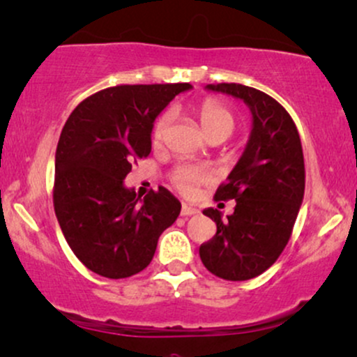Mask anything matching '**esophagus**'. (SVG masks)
Returning a JSON list of instances; mask_svg holds the SVG:
<instances>
[{"instance_id":"34e87169","label":"esophagus","mask_w":357,"mask_h":357,"mask_svg":"<svg viewBox=\"0 0 357 357\" xmlns=\"http://www.w3.org/2000/svg\"><path fill=\"white\" fill-rule=\"evenodd\" d=\"M199 213V209H196L195 206L183 203L181 206V216H195V214Z\"/></svg>"}]
</instances>
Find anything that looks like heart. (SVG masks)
I'll list each match as a JSON object with an SVG mask.
<instances>
[{"mask_svg": "<svg viewBox=\"0 0 357 357\" xmlns=\"http://www.w3.org/2000/svg\"><path fill=\"white\" fill-rule=\"evenodd\" d=\"M173 114L165 113L154 124L153 139L154 143H161L162 137L166 135L167 126H169ZM199 121L206 135L209 137L225 135L229 136L234 131L236 118L227 106L220 101L208 100L201 105L199 108ZM211 179V171L206 166H195V165H181L178 166L171 174V181L179 191L184 195H192L199 184L208 183Z\"/></svg>", "mask_w": 357, "mask_h": 357, "instance_id": "heart-1", "label": "heart"}]
</instances>
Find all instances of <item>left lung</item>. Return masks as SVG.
<instances>
[{"label":"left lung","mask_w":357,"mask_h":357,"mask_svg":"<svg viewBox=\"0 0 357 357\" xmlns=\"http://www.w3.org/2000/svg\"><path fill=\"white\" fill-rule=\"evenodd\" d=\"M206 89L241 100L252 124L241 158L214 195L234 199V213L222 220L218 209H204L218 231L199 256L218 278L246 281L273 266L289 241L304 197L303 146L289 113L266 93L236 83Z\"/></svg>","instance_id":"1"}]
</instances>
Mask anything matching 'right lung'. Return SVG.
Here are the masks:
<instances>
[{"label": "right lung", "mask_w": 357, "mask_h": 357, "mask_svg": "<svg viewBox=\"0 0 357 357\" xmlns=\"http://www.w3.org/2000/svg\"><path fill=\"white\" fill-rule=\"evenodd\" d=\"M190 83L123 84L76 106L56 148L53 203L76 257L93 273L130 278L151 263L181 203L166 188L143 199L124 186L131 165L151 153L154 119Z\"/></svg>", "instance_id": "1"}]
</instances>
